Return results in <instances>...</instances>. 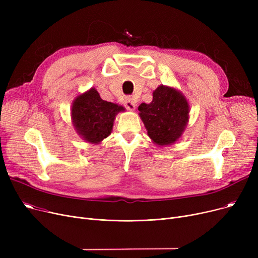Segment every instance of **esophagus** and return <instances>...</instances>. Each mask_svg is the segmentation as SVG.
Returning <instances> with one entry per match:
<instances>
[{"label": "esophagus", "mask_w": 258, "mask_h": 258, "mask_svg": "<svg viewBox=\"0 0 258 258\" xmlns=\"http://www.w3.org/2000/svg\"><path fill=\"white\" fill-rule=\"evenodd\" d=\"M124 105H125V107L127 108V110H130V111H134L135 108H136V103H135V101L133 100L132 97H126L125 98Z\"/></svg>", "instance_id": "obj_1"}]
</instances>
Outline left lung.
Here are the masks:
<instances>
[{"label":"left lung","mask_w":258,"mask_h":258,"mask_svg":"<svg viewBox=\"0 0 258 258\" xmlns=\"http://www.w3.org/2000/svg\"><path fill=\"white\" fill-rule=\"evenodd\" d=\"M138 110L148 136L161 146L177 141L188 122L189 106L185 97L164 86L154 91L151 103H141Z\"/></svg>","instance_id":"obj_1"}]
</instances>
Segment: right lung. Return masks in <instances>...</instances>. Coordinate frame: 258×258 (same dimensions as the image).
<instances>
[{
  "instance_id": "right-lung-1",
  "label": "right lung",
  "mask_w": 258,
  "mask_h": 258,
  "mask_svg": "<svg viewBox=\"0 0 258 258\" xmlns=\"http://www.w3.org/2000/svg\"><path fill=\"white\" fill-rule=\"evenodd\" d=\"M123 106L102 100L95 89L80 95L72 105V120L77 133L90 143H99L112 133L117 113Z\"/></svg>"
}]
</instances>
